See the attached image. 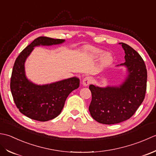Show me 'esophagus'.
I'll return each mask as SVG.
<instances>
[{
  "mask_svg": "<svg viewBox=\"0 0 156 156\" xmlns=\"http://www.w3.org/2000/svg\"><path fill=\"white\" fill-rule=\"evenodd\" d=\"M92 81V79L90 77H85L83 79L82 84L83 86H87L88 85H90Z\"/></svg>",
  "mask_w": 156,
  "mask_h": 156,
  "instance_id": "1",
  "label": "esophagus"
}]
</instances>
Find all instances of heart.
<instances>
[{"mask_svg":"<svg viewBox=\"0 0 156 156\" xmlns=\"http://www.w3.org/2000/svg\"><path fill=\"white\" fill-rule=\"evenodd\" d=\"M84 52L87 55L90 56L91 58H96L102 55L104 51L102 50L97 48L91 47V46H85L84 48ZM113 57L110 53H105L102 55L101 58V64L103 66L109 65L112 62Z\"/></svg>","mask_w":156,"mask_h":156,"instance_id":"1","label":"heart"}]
</instances>
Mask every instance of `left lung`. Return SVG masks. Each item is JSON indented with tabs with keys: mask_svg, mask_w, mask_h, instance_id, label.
Listing matches in <instances>:
<instances>
[{
	"mask_svg": "<svg viewBox=\"0 0 156 156\" xmlns=\"http://www.w3.org/2000/svg\"><path fill=\"white\" fill-rule=\"evenodd\" d=\"M125 62L118 66L126 68L127 77L119 86L101 87L90 85L91 116L97 122L113 125L129 119L144 101L147 87V69L139 54L125 43Z\"/></svg>",
	"mask_w": 156,
	"mask_h": 156,
	"instance_id": "left-lung-1",
	"label": "left lung"
}]
</instances>
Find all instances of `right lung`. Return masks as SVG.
I'll list each match as a JSON object with an SVG mask.
<instances>
[{
  "instance_id": "1",
  "label": "right lung",
  "mask_w": 156,
  "mask_h": 156,
  "mask_svg": "<svg viewBox=\"0 0 156 156\" xmlns=\"http://www.w3.org/2000/svg\"><path fill=\"white\" fill-rule=\"evenodd\" d=\"M65 40L39 37L22 51L15 60L11 78V91L16 106L31 119L48 121L58 116L66 98L79 86V79L74 77L46 85H37L25 75V62L34 47L52 46Z\"/></svg>"
}]
</instances>
